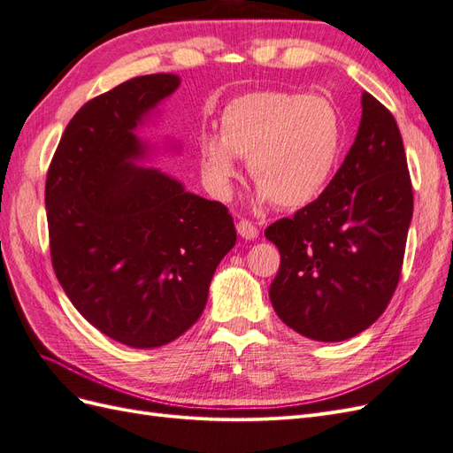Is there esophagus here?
I'll list each match as a JSON object with an SVG mask.
<instances>
[{
	"label": "esophagus",
	"mask_w": 453,
	"mask_h": 453,
	"mask_svg": "<svg viewBox=\"0 0 453 453\" xmlns=\"http://www.w3.org/2000/svg\"><path fill=\"white\" fill-rule=\"evenodd\" d=\"M236 230L238 234L245 240H255L258 236V228L251 221H248V219H242V221L236 225Z\"/></svg>",
	"instance_id": "obj_1"
}]
</instances>
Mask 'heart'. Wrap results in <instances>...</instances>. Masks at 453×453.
<instances>
[{"instance_id": "b5f03b06", "label": "heart", "mask_w": 453, "mask_h": 453, "mask_svg": "<svg viewBox=\"0 0 453 453\" xmlns=\"http://www.w3.org/2000/svg\"><path fill=\"white\" fill-rule=\"evenodd\" d=\"M344 147V122L321 96L260 90L230 100L219 135L203 134L198 158L203 181L228 198L238 177V158H248L258 200L280 208H303L331 181Z\"/></svg>"}]
</instances>
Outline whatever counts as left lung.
Returning a JSON list of instances; mask_svg holds the SVG:
<instances>
[{"mask_svg": "<svg viewBox=\"0 0 453 453\" xmlns=\"http://www.w3.org/2000/svg\"><path fill=\"white\" fill-rule=\"evenodd\" d=\"M355 142L318 200L265 230L281 263L272 306L293 331L342 342L372 325L401 278L414 195L399 127L363 92Z\"/></svg>", "mask_w": 453, "mask_h": 453, "instance_id": "1", "label": "left lung"}]
</instances>
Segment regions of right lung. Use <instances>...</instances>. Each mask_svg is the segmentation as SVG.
I'll return each instance as SVG.
<instances>
[{"mask_svg": "<svg viewBox=\"0 0 453 453\" xmlns=\"http://www.w3.org/2000/svg\"><path fill=\"white\" fill-rule=\"evenodd\" d=\"M134 77L79 109L47 173L54 273L83 318L120 344L149 349L193 326L236 228L221 202L138 166L145 117L180 87Z\"/></svg>", "mask_w": 453, "mask_h": 453, "instance_id": "right-lung-1", "label": "right lung"}]
</instances>
